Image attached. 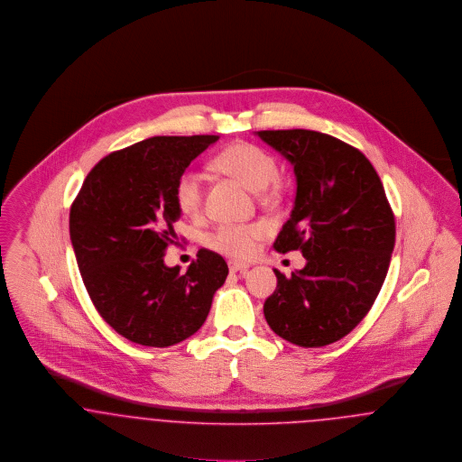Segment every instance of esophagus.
I'll list each match as a JSON object with an SVG mask.
<instances>
[{
    "instance_id": "obj_1",
    "label": "esophagus",
    "mask_w": 462,
    "mask_h": 462,
    "mask_svg": "<svg viewBox=\"0 0 462 462\" xmlns=\"http://www.w3.org/2000/svg\"><path fill=\"white\" fill-rule=\"evenodd\" d=\"M248 269V264L245 263H238V261H229V271L231 273H243Z\"/></svg>"
}]
</instances>
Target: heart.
I'll list each match as a JSON object with an SVG mask.
<instances>
[{"label":"heart","mask_w":462,"mask_h":462,"mask_svg":"<svg viewBox=\"0 0 462 462\" xmlns=\"http://www.w3.org/2000/svg\"><path fill=\"white\" fill-rule=\"evenodd\" d=\"M216 167L220 171L233 175L252 191L276 189L278 162L264 147L252 143H236L226 147L216 158ZM173 198L184 216L196 217L203 208L205 182L199 171H182L177 177ZM266 235L263 224H220L208 236L207 245L231 257L248 259L254 255L257 242Z\"/></svg>","instance_id":"heart-1"}]
</instances>
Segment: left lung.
<instances>
[{"mask_svg":"<svg viewBox=\"0 0 462 462\" xmlns=\"http://www.w3.org/2000/svg\"><path fill=\"white\" fill-rule=\"evenodd\" d=\"M297 177L291 219L273 248L300 250L308 264L291 278L274 269L264 302L274 334L300 347L347 336L374 306L394 248V214L364 152L315 130H261Z\"/></svg>","mask_w":462,"mask_h":462,"instance_id":"8db88e82","label":"left lung"}]
</instances>
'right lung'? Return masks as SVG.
Wrapping results in <instances>:
<instances>
[{"mask_svg": "<svg viewBox=\"0 0 462 462\" xmlns=\"http://www.w3.org/2000/svg\"><path fill=\"white\" fill-rule=\"evenodd\" d=\"M217 135H158L104 156L69 212V235L98 315L125 339L169 347L205 323L229 273L222 255L199 248L189 269L167 267L177 245V177Z\"/></svg>", "mask_w": 462, "mask_h": 462, "instance_id": "obj_1", "label": "right lung"}]
</instances>
